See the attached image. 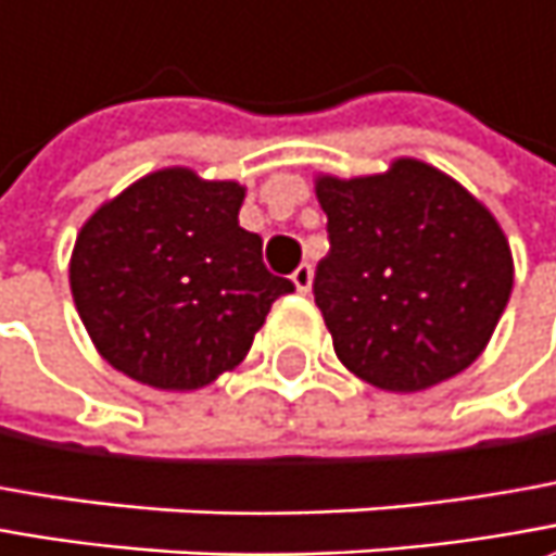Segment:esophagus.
<instances>
[{
    "label": "esophagus",
    "instance_id": "1",
    "mask_svg": "<svg viewBox=\"0 0 556 556\" xmlns=\"http://www.w3.org/2000/svg\"><path fill=\"white\" fill-rule=\"evenodd\" d=\"M292 282H295V289L301 292V295H307V292H311V286H314V267H311V264H301V267H295Z\"/></svg>",
    "mask_w": 556,
    "mask_h": 556
}]
</instances>
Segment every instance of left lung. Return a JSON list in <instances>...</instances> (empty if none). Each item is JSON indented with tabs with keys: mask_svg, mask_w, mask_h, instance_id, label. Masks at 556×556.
<instances>
[{
	"mask_svg": "<svg viewBox=\"0 0 556 556\" xmlns=\"http://www.w3.org/2000/svg\"><path fill=\"white\" fill-rule=\"evenodd\" d=\"M329 255L314 301L338 359L381 391L468 369L505 314L514 261L486 205L418 160L369 178H319Z\"/></svg>",
	"mask_w": 556,
	"mask_h": 556,
	"instance_id": "8db88e82",
	"label": "left lung"
}]
</instances>
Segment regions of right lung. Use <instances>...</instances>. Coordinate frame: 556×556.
<instances>
[{"label":"right lung","instance_id":"obj_1","mask_svg":"<svg viewBox=\"0 0 556 556\" xmlns=\"http://www.w3.org/2000/svg\"><path fill=\"white\" fill-rule=\"evenodd\" d=\"M245 190L163 168L101 205L76 237L70 289L113 369L197 391L240 366L292 279L274 277L240 227Z\"/></svg>","mask_w":556,"mask_h":556}]
</instances>
